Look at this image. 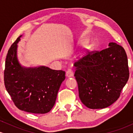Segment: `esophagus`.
Instances as JSON below:
<instances>
[{
    "instance_id": "obj_1",
    "label": "esophagus",
    "mask_w": 133,
    "mask_h": 133,
    "mask_svg": "<svg viewBox=\"0 0 133 133\" xmlns=\"http://www.w3.org/2000/svg\"><path fill=\"white\" fill-rule=\"evenodd\" d=\"M66 75L67 77H73V76H74V71H73V70L71 69V68H69V69L66 71Z\"/></svg>"
}]
</instances>
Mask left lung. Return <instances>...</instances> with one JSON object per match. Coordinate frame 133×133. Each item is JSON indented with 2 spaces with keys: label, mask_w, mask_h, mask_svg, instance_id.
<instances>
[{
  "label": "left lung",
  "mask_w": 133,
  "mask_h": 133,
  "mask_svg": "<svg viewBox=\"0 0 133 133\" xmlns=\"http://www.w3.org/2000/svg\"><path fill=\"white\" fill-rule=\"evenodd\" d=\"M102 51H88L74 63L79 97L88 108L109 107L119 97L129 79L124 49L115 43Z\"/></svg>",
  "instance_id": "8db88e82"
}]
</instances>
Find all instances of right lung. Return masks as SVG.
Wrapping results in <instances>:
<instances>
[{
	"instance_id": "obj_1",
	"label": "right lung",
	"mask_w": 133,
	"mask_h": 133,
	"mask_svg": "<svg viewBox=\"0 0 133 133\" xmlns=\"http://www.w3.org/2000/svg\"><path fill=\"white\" fill-rule=\"evenodd\" d=\"M20 37L8 50L4 84L19 109L34 114H45L54 106L59 87L65 78V72L44 66H22L17 58V44Z\"/></svg>"
}]
</instances>
